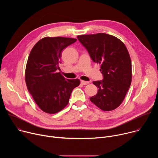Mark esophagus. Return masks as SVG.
<instances>
[{
    "mask_svg": "<svg viewBox=\"0 0 158 158\" xmlns=\"http://www.w3.org/2000/svg\"><path fill=\"white\" fill-rule=\"evenodd\" d=\"M81 83L82 84V85H87L89 84V81H81Z\"/></svg>",
    "mask_w": 158,
    "mask_h": 158,
    "instance_id": "esophagus-1",
    "label": "esophagus"
}]
</instances>
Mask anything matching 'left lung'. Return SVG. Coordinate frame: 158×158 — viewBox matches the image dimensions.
<instances>
[{"mask_svg": "<svg viewBox=\"0 0 158 158\" xmlns=\"http://www.w3.org/2000/svg\"><path fill=\"white\" fill-rule=\"evenodd\" d=\"M92 60L101 65L102 81H93L98 88L96 96L90 98L104 111L112 110L123 102L132 81V65L129 52L118 38L98 33L77 35Z\"/></svg>", "mask_w": 158, "mask_h": 158, "instance_id": "1", "label": "left lung"}]
</instances>
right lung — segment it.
Returning a JSON list of instances; mask_svg holds the SVG:
<instances>
[{
    "mask_svg": "<svg viewBox=\"0 0 158 158\" xmlns=\"http://www.w3.org/2000/svg\"><path fill=\"white\" fill-rule=\"evenodd\" d=\"M76 39L46 37L39 40L29 56L25 73L27 90L44 112L55 114L69 103L73 90L79 85L78 79H65L57 73L62 51Z\"/></svg>",
    "mask_w": 158,
    "mask_h": 158,
    "instance_id": "right-lung-1",
    "label": "right lung"
}]
</instances>
